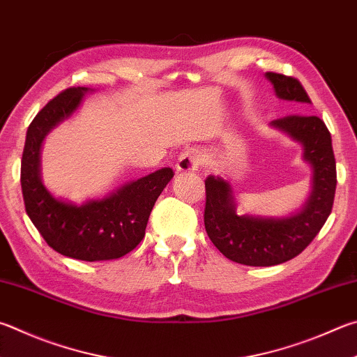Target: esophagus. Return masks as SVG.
<instances>
[{"label": "esophagus", "instance_id": "34e87169", "mask_svg": "<svg viewBox=\"0 0 357 357\" xmlns=\"http://www.w3.org/2000/svg\"><path fill=\"white\" fill-rule=\"evenodd\" d=\"M199 165V153L195 148H189L181 153L176 162V170L178 172H195Z\"/></svg>", "mask_w": 357, "mask_h": 357}]
</instances>
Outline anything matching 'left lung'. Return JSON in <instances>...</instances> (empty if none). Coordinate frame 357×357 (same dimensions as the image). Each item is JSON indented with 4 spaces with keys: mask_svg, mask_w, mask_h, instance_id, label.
<instances>
[{
    "mask_svg": "<svg viewBox=\"0 0 357 357\" xmlns=\"http://www.w3.org/2000/svg\"><path fill=\"white\" fill-rule=\"evenodd\" d=\"M265 76L273 84L278 98L296 102L298 109L310 105L306 90L295 77L273 71ZM270 125L301 144L303 159L312 167V189L300 211L289 217L237 215L228 181L220 176L204 181L207 236L223 256L250 267H271L300 255L331 213L337 184L331 134L321 119L295 114Z\"/></svg>",
    "mask_w": 357,
    "mask_h": 357,
    "instance_id": "obj_1",
    "label": "left lung"
}]
</instances>
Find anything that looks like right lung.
<instances>
[{
  "label": "right lung",
  "instance_id": "1",
  "mask_svg": "<svg viewBox=\"0 0 357 357\" xmlns=\"http://www.w3.org/2000/svg\"><path fill=\"white\" fill-rule=\"evenodd\" d=\"M87 92V87L63 90L36 115L26 132L20 183L26 213L51 248L79 261H111L142 242L153 206L174 173L160 168L81 206L51 195L40 178L42 144L51 129L79 107Z\"/></svg>",
  "mask_w": 357,
  "mask_h": 357
}]
</instances>
